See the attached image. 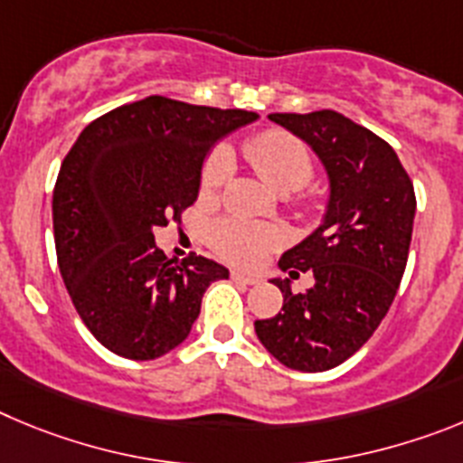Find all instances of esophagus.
I'll return each mask as SVG.
<instances>
[{
	"mask_svg": "<svg viewBox=\"0 0 463 463\" xmlns=\"http://www.w3.org/2000/svg\"><path fill=\"white\" fill-rule=\"evenodd\" d=\"M231 279L235 283H240V286H253V283H258L256 277H249L244 272H231Z\"/></svg>",
	"mask_w": 463,
	"mask_h": 463,
	"instance_id": "obj_1",
	"label": "esophagus"
}]
</instances>
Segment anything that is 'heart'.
<instances>
[{
    "label": "heart",
    "instance_id": "heart-1",
    "mask_svg": "<svg viewBox=\"0 0 463 463\" xmlns=\"http://www.w3.org/2000/svg\"><path fill=\"white\" fill-rule=\"evenodd\" d=\"M240 154L262 177V182L279 194L302 191L314 177V156L309 147L293 133L268 128L241 140ZM231 156L223 149L207 154L201 170V195L212 198L231 177ZM210 244L222 258L240 268H256L262 258L277 247V232L265 223H253L240 216H223L210 226Z\"/></svg>",
    "mask_w": 463,
    "mask_h": 463
}]
</instances>
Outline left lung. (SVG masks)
<instances>
[{
  "label": "left lung",
  "instance_id": "8db88e82",
  "mask_svg": "<svg viewBox=\"0 0 463 463\" xmlns=\"http://www.w3.org/2000/svg\"><path fill=\"white\" fill-rule=\"evenodd\" d=\"M269 119L311 145L330 177L323 226L288 249L279 268L315 274L307 294L289 279L277 316L256 320L260 344L298 372H327L357 353L385 318L408 260L415 191L397 152L335 110L274 112Z\"/></svg>",
  "mask_w": 463,
  "mask_h": 463
}]
</instances>
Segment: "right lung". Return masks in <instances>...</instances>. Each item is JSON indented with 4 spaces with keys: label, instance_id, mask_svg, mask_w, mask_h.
Returning <instances> with one entry per match:
<instances>
[{
    "label": "right lung",
    "instance_id": "add662e5",
    "mask_svg": "<svg viewBox=\"0 0 463 463\" xmlns=\"http://www.w3.org/2000/svg\"><path fill=\"white\" fill-rule=\"evenodd\" d=\"M256 118L147 97L94 119L61 161L52 194L60 272L87 330L115 355L156 360L173 351L207 286L228 279L205 256L170 260L154 228L180 222L198 198L212 145Z\"/></svg>",
    "mask_w": 463,
    "mask_h": 463
}]
</instances>
